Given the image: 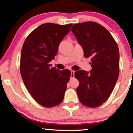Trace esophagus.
<instances>
[{"instance_id": "34e87169", "label": "esophagus", "mask_w": 133, "mask_h": 133, "mask_svg": "<svg viewBox=\"0 0 133 133\" xmlns=\"http://www.w3.org/2000/svg\"><path fill=\"white\" fill-rule=\"evenodd\" d=\"M71 74H70V78H73L74 77V73H75V71H74V70H71Z\"/></svg>"}]
</instances>
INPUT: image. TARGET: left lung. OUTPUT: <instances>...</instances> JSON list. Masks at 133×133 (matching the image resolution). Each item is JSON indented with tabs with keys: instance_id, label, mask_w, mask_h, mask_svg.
<instances>
[{
	"instance_id": "1",
	"label": "left lung",
	"mask_w": 133,
	"mask_h": 133,
	"mask_svg": "<svg viewBox=\"0 0 133 133\" xmlns=\"http://www.w3.org/2000/svg\"><path fill=\"white\" fill-rule=\"evenodd\" d=\"M71 31L84 51L91 58L90 73L80 70L75 72L79 81L76 90L83 105L97 107L111 95L119 75V50L110 33L96 22L74 24Z\"/></svg>"
}]
</instances>
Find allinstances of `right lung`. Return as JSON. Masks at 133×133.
<instances>
[{"mask_svg":"<svg viewBox=\"0 0 133 133\" xmlns=\"http://www.w3.org/2000/svg\"><path fill=\"white\" fill-rule=\"evenodd\" d=\"M72 24L45 23L26 38L21 52L20 73L25 87L37 102L45 107L61 104L71 72L50 68L62 40Z\"/></svg>","mask_w":133,"mask_h":133,"instance_id":"1","label":"right lung"}]
</instances>
